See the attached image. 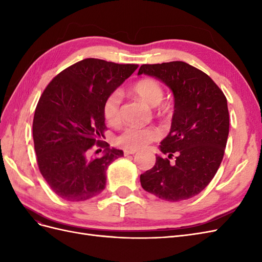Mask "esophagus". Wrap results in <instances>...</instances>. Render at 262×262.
Listing matches in <instances>:
<instances>
[{
	"label": "esophagus",
	"mask_w": 262,
	"mask_h": 262,
	"mask_svg": "<svg viewBox=\"0 0 262 262\" xmlns=\"http://www.w3.org/2000/svg\"><path fill=\"white\" fill-rule=\"evenodd\" d=\"M123 153L124 155H132L137 153V149H124Z\"/></svg>",
	"instance_id": "1"
}]
</instances>
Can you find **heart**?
I'll use <instances>...</instances> for the list:
<instances>
[{
  "label": "heart",
  "mask_w": 262,
  "mask_h": 262,
  "mask_svg": "<svg viewBox=\"0 0 262 262\" xmlns=\"http://www.w3.org/2000/svg\"><path fill=\"white\" fill-rule=\"evenodd\" d=\"M131 94L144 100L150 107L160 105L163 99V87L153 78H142L132 86ZM121 95L114 92L105 99L102 106V114L110 125H118L121 122ZM157 113L161 116H167L169 108L166 106L158 107ZM160 129L155 126L130 125L117 137V144L128 149H139L148 143L161 138Z\"/></svg>",
  "instance_id": "b5f03b06"
}]
</instances>
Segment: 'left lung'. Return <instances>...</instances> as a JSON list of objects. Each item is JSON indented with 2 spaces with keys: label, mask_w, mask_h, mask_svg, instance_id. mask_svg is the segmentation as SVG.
I'll return each instance as SVG.
<instances>
[{
  "label": "left lung",
  "mask_w": 262,
  "mask_h": 262,
  "mask_svg": "<svg viewBox=\"0 0 262 262\" xmlns=\"http://www.w3.org/2000/svg\"><path fill=\"white\" fill-rule=\"evenodd\" d=\"M154 76L167 85L175 106L168 136L153 168L140 176L145 191L166 201L199 194L215 176L224 156L229 131L227 100L202 71L182 61L141 66L138 75ZM173 154L177 161L170 164Z\"/></svg>",
  "instance_id": "left-lung-1"
}]
</instances>
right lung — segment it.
I'll return each instance as SVG.
<instances>
[{"label":"right lung","mask_w":262,"mask_h":262,"mask_svg":"<svg viewBox=\"0 0 262 262\" xmlns=\"http://www.w3.org/2000/svg\"><path fill=\"white\" fill-rule=\"evenodd\" d=\"M138 64L84 59L63 70L46 87L33 121L37 163L52 191L67 201H85L106 187V170L121 149L100 143L107 129L102 106ZM104 155H89L93 145Z\"/></svg>","instance_id":"obj_1"}]
</instances>
